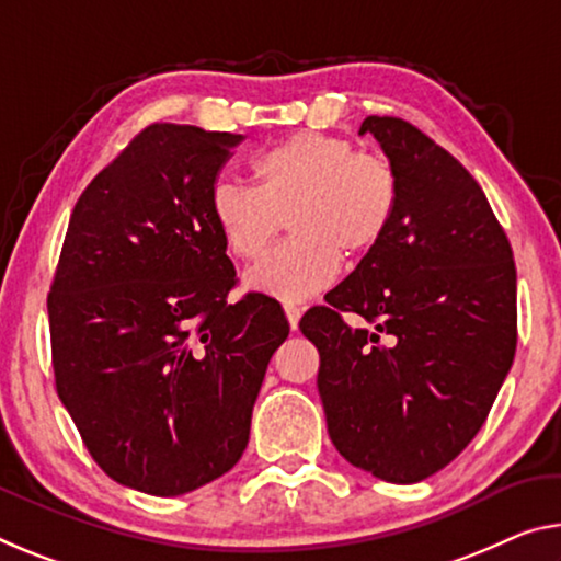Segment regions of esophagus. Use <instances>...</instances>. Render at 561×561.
Masks as SVG:
<instances>
[{"instance_id": "1", "label": "esophagus", "mask_w": 561, "mask_h": 561, "mask_svg": "<svg viewBox=\"0 0 561 561\" xmlns=\"http://www.w3.org/2000/svg\"><path fill=\"white\" fill-rule=\"evenodd\" d=\"M284 314H287V319H289V327L297 329L299 317H301V309L295 305V301H284Z\"/></svg>"}]
</instances>
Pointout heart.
I'll return each mask as SVG.
<instances>
[{"mask_svg":"<svg viewBox=\"0 0 561 561\" xmlns=\"http://www.w3.org/2000/svg\"><path fill=\"white\" fill-rule=\"evenodd\" d=\"M260 186L219 176L209 211L229 254L252 262L277 234L279 217L295 234L247 274V284L279 299H305L340 274L342 254L375 249L392 225L399 182L381 154L350 139L297 131L254 159Z\"/></svg>","mask_w":561,"mask_h":561,"instance_id":"obj_1","label":"heart"}]
</instances>
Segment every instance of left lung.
Segmentation results:
<instances>
[{
	"label": "left lung",
	"mask_w": 561,
	"mask_h": 561,
	"mask_svg": "<svg viewBox=\"0 0 561 561\" xmlns=\"http://www.w3.org/2000/svg\"><path fill=\"white\" fill-rule=\"evenodd\" d=\"M399 199L381 242L299 329L327 430L350 465L414 484L477 437L517 350V270L482 186L399 117H367ZM373 324L354 330L341 314Z\"/></svg>",
	"instance_id": "8db88e82"
}]
</instances>
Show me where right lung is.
Masks as SVG:
<instances>
[{
  "label": "right lung",
  "mask_w": 561,
  "mask_h": 561,
  "mask_svg": "<svg viewBox=\"0 0 561 561\" xmlns=\"http://www.w3.org/2000/svg\"><path fill=\"white\" fill-rule=\"evenodd\" d=\"M239 141L141 129L77 199L47 297L57 394L84 447L114 482L154 496L237 465L289 334L277 299L227 301L237 272L209 192Z\"/></svg>",
  "instance_id": "1"
}]
</instances>
